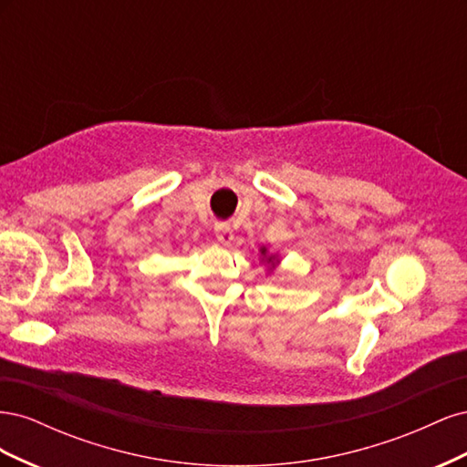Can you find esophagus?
I'll list each match as a JSON object with an SVG mask.
<instances>
[{
	"label": "esophagus",
	"instance_id": "34e87169",
	"mask_svg": "<svg viewBox=\"0 0 467 467\" xmlns=\"http://www.w3.org/2000/svg\"><path fill=\"white\" fill-rule=\"evenodd\" d=\"M214 232H216V237H218V242H220V244L228 245V244H232V242H234V230L230 228L228 223H216Z\"/></svg>",
	"mask_w": 467,
	"mask_h": 467
}]
</instances>
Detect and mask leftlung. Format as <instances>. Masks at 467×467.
Segmentation results:
<instances>
[{
    "mask_svg": "<svg viewBox=\"0 0 467 467\" xmlns=\"http://www.w3.org/2000/svg\"><path fill=\"white\" fill-rule=\"evenodd\" d=\"M259 261L266 266L268 273H275L276 266L280 265V255H278V253L268 251L266 245H261V249H259Z\"/></svg>",
    "mask_w": 467,
    "mask_h": 467,
    "instance_id": "obj_1",
    "label": "left lung"
}]
</instances>
